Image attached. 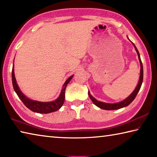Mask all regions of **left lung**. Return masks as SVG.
Wrapping results in <instances>:
<instances>
[{
    "label": "left lung",
    "instance_id": "obj_1",
    "mask_svg": "<svg viewBox=\"0 0 157 157\" xmlns=\"http://www.w3.org/2000/svg\"><path fill=\"white\" fill-rule=\"evenodd\" d=\"M133 45H134L135 49H136V50L138 57H139V62L140 63V75L139 84H138L137 86L136 87V89H135L134 91L132 92V94L130 95L128 98H127L125 100H124L123 101H122V102H121L115 103V104H109V103H105V102H100V101H98L97 100H95L91 94H90V93L89 91L88 94L89 95V98H91L92 102H94V104L97 106V107H100V109H105V110H115V109H118L123 108L124 107H127V106H128L130 103H131L132 101L134 100V98H136L137 94L139 93V90L140 89V86H141L142 82H143V64H142L141 59H140V58L139 52V51H138L136 47L135 46V45L134 44H133Z\"/></svg>",
    "mask_w": 157,
    "mask_h": 157
}]
</instances>
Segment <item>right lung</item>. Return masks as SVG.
I'll return each instance as SVG.
<instances>
[{
  "label": "right lung",
  "instance_id": "add662e5",
  "mask_svg": "<svg viewBox=\"0 0 157 157\" xmlns=\"http://www.w3.org/2000/svg\"><path fill=\"white\" fill-rule=\"evenodd\" d=\"M73 75L71 76L65 82V83L63 85V88L62 90V92L59 95V98L55 101L49 102H38V101H34L33 100H30L25 97L24 95L22 94V92L20 91L19 88H18V84H17V81H16L15 77H14V66L12 68V84L13 88H14L15 92L17 93L18 98H20L21 100L22 101L23 104H24L26 107H27L29 109L34 111V112L39 113H48L51 112H54L62 107V105L64 102L65 100V89L66 87L68 84V82L73 78Z\"/></svg>",
  "mask_w": 157,
  "mask_h": 157
}]
</instances>
